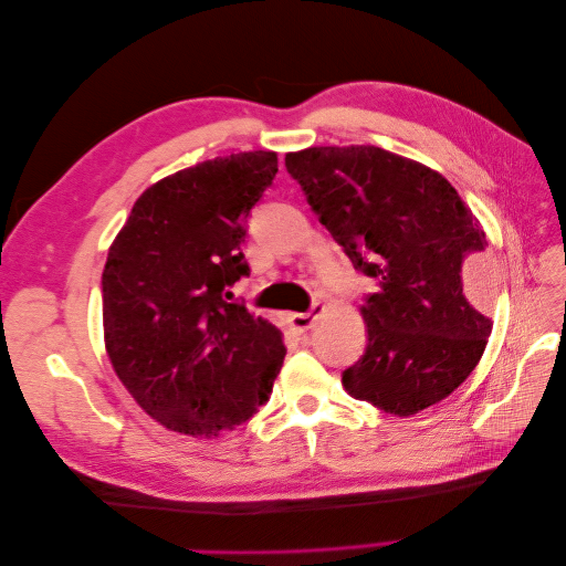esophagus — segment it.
I'll use <instances>...</instances> for the list:
<instances>
[{
	"label": "esophagus",
	"mask_w": 566,
	"mask_h": 566,
	"mask_svg": "<svg viewBox=\"0 0 566 566\" xmlns=\"http://www.w3.org/2000/svg\"><path fill=\"white\" fill-rule=\"evenodd\" d=\"M323 310H325V306H323L321 302H314V304H312V310L306 312V314H293V316H290V323H293V328H295V331L304 333V331H310V328H312L314 321L323 314Z\"/></svg>",
	"instance_id": "esophagus-1"
}]
</instances>
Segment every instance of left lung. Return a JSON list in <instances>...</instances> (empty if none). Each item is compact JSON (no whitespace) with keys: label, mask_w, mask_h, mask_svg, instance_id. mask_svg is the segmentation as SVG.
Segmentation results:
<instances>
[{"label":"left lung","mask_w":566,"mask_h":566,"mask_svg":"<svg viewBox=\"0 0 566 566\" xmlns=\"http://www.w3.org/2000/svg\"><path fill=\"white\" fill-rule=\"evenodd\" d=\"M285 167L354 269L378 281L361 306L368 347L342 385L399 418L447 399L491 335L472 264L486 233L468 205L434 169L378 146L306 148Z\"/></svg>","instance_id":"obj_1"}]
</instances>
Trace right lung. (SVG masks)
<instances>
[{
    "instance_id": "obj_1",
    "label": "right lung",
    "mask_w": 566,
    "mask_h": 566,
    "mask_svg": "<svg viewBox=\"0 0 566 566\" xmlns=\"http://www.w3.org/2000/svg\"><path fill=\"white\" fill-rule=\"evenodd\" d=\"M276 172L271 150L181 169L146 188L108 250L111 364L167 430L217 437L269 401L285 345L229 287L250 276L248 219Z\"/></svg>"
}]
</instances>
